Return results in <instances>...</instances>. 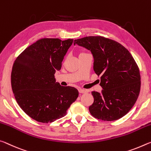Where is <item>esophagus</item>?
<instances>
[{"instance_id":"34e87169","label":"esophagus","mask_w":151,"mask_h":151,"mask_svg":"<svg viewBox=\"0 0 151 151\" xmlns=\"http://www.w3.org/2000/svg\"><path fill=\"white\" fill-rule=\"evenodd\" d=\"M79 92L81 93H85L86 92H88V91L86 90H84V89H79Z\"/></svg>"}]
</instances>
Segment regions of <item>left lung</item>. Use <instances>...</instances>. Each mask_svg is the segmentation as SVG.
<instances>
[{"label":"left lung","instance_id":"left-lung-1","mask_svg":"<svg viewBox=\"0 0 151 151\" xmlns=\"http://www.w3.org/2000/svg\"><path fill=\"white\" fill-rule=\"evenodd\" d=\"M74 45L92 52L93 70L99 76L102 93L93 91V103L89 111L104 121L120 119L129 112L139 95V68L127 49L112 39L89 36L76 39Z\"/></svg>","mask_w":151,"mask_h":151}]
</instances>
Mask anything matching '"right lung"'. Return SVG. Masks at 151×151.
<instances>
[{"label":"right lung","instance_id":"right-lung-1","mask_svg":"<svg viewBox=\"0 0 151 151\" xmlns=\"http://www.w3.org/2000/svg\"><path fill=\"white\" fill-rule=\"evenodd\" d=\"M73 41L41 39L14 61L11 72L14 98L21 109L37 122H52L65 116L78 97L77 89L61 86L54 76Z\"/></svg>","mask_w":151,"mask_h":151}]
</instances>
